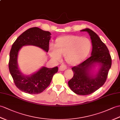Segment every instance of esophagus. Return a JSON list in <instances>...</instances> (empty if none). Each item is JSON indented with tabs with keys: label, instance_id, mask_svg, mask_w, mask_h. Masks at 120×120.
Here are the masks:
<instances>
[{
	"label": "esophagus",
	"instance_id": "esophagus-1",
	"mask_svg": "<svg viewBox=\"0 0 120 120\" xmlns=\"http://www.w3.org/2000/svg\"><path fill=\"white\" fill-rule=\"evenodd\" d=\"M66 69V66L65 64H62L59 67V71H63Z\"/></svg>",
	"mask_w": 120,
	"mask_h": 120
}]
</instances>
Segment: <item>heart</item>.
I'll return each mask as SVG.
<instances>
[{"label":"heart","mask_w":120,"mask_h":120,"mask_svg":"<svg viewBox=\"0 0 120 120\" xmlns=\"http://www.w3.org/2000/svg\"><path fill=\"white\" fill-rule=\"evenodd\" d=\"M91 43L89 39L77 36H67L56 40L55 46L50 45L49 54L52 59L59 61L61 55L69 64H74L87 56L90 52Z\"/></svg>","instance_id":"obj_1"}]
</instances>
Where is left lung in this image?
<instances>
[{
    "mask_svg": "<svg viewBox=\"0 0 120 120\" xmlns=\"http://www.w3.org/2000/svg\"><path fill=\"white\" fill-rule=\"evenodd\" d=\"M81 31L87 32L90 36L93 46L91 56L71 68L74 76L68 84L75 94L88 95L98 90L105 83L111 66V58L107 46L96 33L90 29ZM97 64L100 68L94 75L91 73V69Z\"/></svg>",
    "mask_w": 120,
    "mask_h": 120,
    "instance_id": "left-lung-1",
    "label": "left lung"
}]
</instances>
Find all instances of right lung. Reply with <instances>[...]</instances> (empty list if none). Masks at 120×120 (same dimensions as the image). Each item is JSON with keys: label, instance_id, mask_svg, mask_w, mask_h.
I'll list each match as a JSON object with an SVG mask.
<instances>
[{"label": "right lung", "instance_id": "add662e5", "mask_svg": "<svg viewBox=\"0 0 120 120\" xmlns=\"http://www.w3.org/2000/svg\"><path fill=\"white\" fill-rule=\"evenodd\" d=\"M51 33L37 27L24 32L13 44L10 52L9 68L15 85L19 90L29 94H38L43 91L51 83L58 67L49 68L43 66L36 73L28 76L22 74L18 65V52L22 46L34 45L48 52Z\"/></svg>", "mask_w": 120, "mask_h": 120}]
</instances>
